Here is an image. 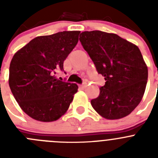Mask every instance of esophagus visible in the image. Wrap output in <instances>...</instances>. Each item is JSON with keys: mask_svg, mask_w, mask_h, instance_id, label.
Segmentation results:
<instances>
[{"mask_svg": "<svg viewBox=\"0 0 158 158\" xmlns=\"http://www.w3.org/2000/svg\"><path fill=\"white\" fill-rule=\"evenodd\" d=\"M86 85H87V82L85 81L83 82V84H82V85H81V88H85V87H86Z\"/></svg>", "mask_w": 158, "mask_h": 158, "instance_id": "esophagus-1", "label": "esophagus"}]
</instances>
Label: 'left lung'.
<instances>
[{
  "label": "left lung",
  "mask_w": 158,
  "mask_h": 158,
  "mask_svg": "<svg viewBox=\"0 0 158 158\" xmlns=\"http://www.w3.org/2000/svg\"><path fill=\"white\" fill-rule=\"evenodd\" d=\"M84 49L106 82L91 100L95 111L107 119L131 114L146 90L148 69L136 45L113 33L84 31L79 38Z\"/></svg>",
  "instance_id": "8db88e82"
}]
</instances>
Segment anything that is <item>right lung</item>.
<instances>
[{
	"label": "right lung",
	"mask_w": 158,
	"mask_h": 158,
	"mask_svg": "<svg viewBox=\"0 0 158 158\" xmlns=\"http://www.w3.org/2000/svg\"><path fill=\"white\" fill-rule=\"evenodd\" d=\"M79 31L38 36L14 54L8 84L19 107L41 122L63 115L77 92V84L62 81L55 74L78 42Z\"/></svg>",
	"instance_id": "right-lung-1"
}]
</instances>
